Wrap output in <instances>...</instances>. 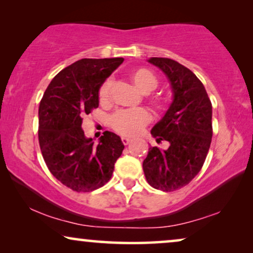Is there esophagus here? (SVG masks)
<instances>
[{
  "instance_id": "1",
  "label": "esophagus",
  "mask_w": 253,
  "mask_h": 253,
  "mask_svg": "<svg viewBox=\"0 0 253 253\" xmlns=\"http://www.w3.org/2000/svg\"><path fill=\"white\" fill-rule=\"evenodd\" d=\"M122 141H123L124 145H129L131 141H132V139H131V138H129V137H122Z\"/></svg>"
}]
</instances>
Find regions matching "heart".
<instances>
[{
	"instance_id": "1",
	"label": "heart",
	"mask_w": 253,
	"mask_h": 253,
	"mask_svg": "<svg viewBox=\"0 0 253 253\" xmlns=\"http://www.w3.org/2000/svg\"><path fill=\"white\" fill-rule=\"evenodd\" d=\"M129 78L132 84L143 93H150L157 87L158 81L153 72L147 69L139 68L129 72ZM113 81L106 79L99 89V99L101 102H107L112 94ZM157 107H161V101L159 99H153ZM150 121V114L145 109H130V110H120L114 114L110 120L114 130L121 134L126 136H136L146 126Z\"/></svg>"
}]
</instances>
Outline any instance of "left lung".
Masks as SVG:
<instances>
[{"mask_svg":"<svg viewBox=\"0 0 253 253\" xmlns=\"http://www.w3.org/2000/svg\"><path fill=\"white\" fill-rule=\"evenodd\" d=\"M147 62L166 75L172 101L151 130L158 143L167 140L169 147L148 148L143 169L148 184L169 192L189 184L205 162L213 134L212 103L203 83L184 65L164 57Z\"/></svg>","mask_w":253,"mask_h":253,"instance_id":"1","label":"left lung"}]
</instances>
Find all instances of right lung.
<instances>
[{
	"label": "right lung",
	"instance_id": "obj_1",
	"mask_svg": "<svg viewBox=\"0 0 253 253\" xmlns=\"http://www.w3.org/2000/svg\"><path fill=\"white\" fill-rule=\"evenodd\" d=\"M124 58H83L55 76L39 106V144L48 169L62 184L89 192L109 181L124 145L105 131L98 145L86 138L83 116L99 107V89Z\"/></svg>",
	"mask_w": 253,
	"mask_h": 253
}]
</instances>
